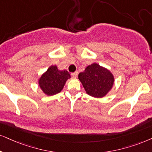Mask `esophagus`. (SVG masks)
Wrapping results in <instances>:
<instances>
[{
    "label": "esophagus",
    "mask_w": 152,
    "mask_h": 152,
    "mask_svg": "<svg viewBox=\"0 0 152 152\" xmlns=\"http://www.w3.org/2000/svg\"><path fill=\"white\" fill-rule=\"evenodd\" d=\"M77 76H78V72H77L72 73V76L73 78H76V77H77Z\"/></svg>",
    "instance_id": "34e87169"
}]
</instances>
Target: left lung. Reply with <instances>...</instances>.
Segmentation results:
<instances>
[{
    "mask_svg": "<svg viewBox=\"0 0 152 152\" xmlns=\"http://www.w3.org/2000/svg\"><path fill=\"white\" fill-rule=\"evenodd\" d=\"M78 78L86 93L95 98L105 97L112 89L115 80L114 75L108 69L95 62L79 73Z\"/></svg>",
    "mask_w": 152,
    "mask_h": 152,
    "instance_id": "1",
    "label": "left lung"
}]
</instances>
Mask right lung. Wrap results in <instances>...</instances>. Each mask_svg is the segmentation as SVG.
Here are the masks:
<instances>
[{"label": "right lung", "mask_w": 152, "mask_h": 152, "mask_svg": "<svg viewBox=\"0 0 152 152\" xmlns=\"http://www.w3.org/2000/svg\"><path fill=\"white\" fill-rule=\"evenodd\" d=\"M70 78V74L66 70L60 71L56 65H51L38 78V83L44 94L51 96L60 93Z\"/></svg>", "instance_id": "obj_1"}]
</instances>
